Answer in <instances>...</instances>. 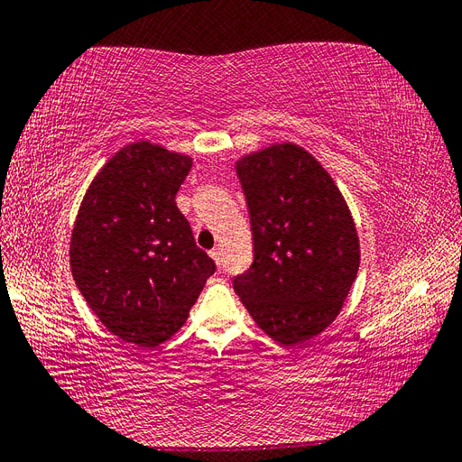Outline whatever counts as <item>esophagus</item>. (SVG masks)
Here are the masks:
<instances>
[{
  "label": "esophagus",
  "mask_w": 462,
  "mask_h": 462,
  "mask_svg": "<svg viewBox=\"0 0 462 462\" xmlns=\"http://www.w3.org/2000/svg\"><path fill=\"white\" fill-rule=\"evenodd\" d=\"M209 254H211V259L217 263V266L220 268V266H222V254H220V249H218V247H215V249H211V251H209Z\"/></svg>",
  "instance_id": "1"
}]
</instances>
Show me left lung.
<instances>
[{"label":"left lung","mask_w":462,"mask_h":462,"mask_svg":"<svg viewBox=\"0 0 462 462\" xmlns=\"http://www.w3.org/2000/svg\"><path fill=\"white\" fill-rule=\"evenodd\" d=\"M236 173L254 257L234 291L272 338L304 343L338 316L360 268L348 205L312 153L291 143L249 153Z\"/></svg>","instance_id":"obj_1"}]
</instances>
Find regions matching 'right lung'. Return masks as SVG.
<instances>
[{
  "label": "right lung",
  "mask_w": 462,
  "mask_h": 462,
  "mask_svg": "<svg viewBox=\"0 0 462 462\" xmlns=\"http://www.w3.org/2000/svg\"><path fill=\"white\" fill-rule=\"evenodd\" d=\"M192 158L139 141L98 171L78 211L72 276L89 309L125 343L175 335L215 272L175 196Z\"/></svg>",
  "instance_id": "obj_1"
}]
</instances>
